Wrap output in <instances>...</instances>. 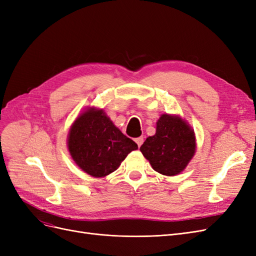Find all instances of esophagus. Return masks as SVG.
<instances>
[{
    "label": "esophagus",
    "mask_w": 256,
    "mask_h": 256,
    "mask_svg": "<svg viewBox=\"0 0 256 256\" xmlns=\"http://www.w3.org/2000/svg\"><path fill=\"white\" fill-rule=\"evenodd\" d=\"M143 142H144L143 136H140V138H136V143L138 144V147H140V146L143 144Z\"/></svg>",
    "instance_id": "obj_1"
}]
</instances>
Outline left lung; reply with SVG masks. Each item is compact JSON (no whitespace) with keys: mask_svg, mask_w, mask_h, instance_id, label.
I'll list each match as a JSON object with an SVG mask.
<instances>
[{"mask_svg":"<svg viewBox=\"0 0 256 256\" xmlns=\"http://www.w3.org/2000/svg\"><path fill=\"white\" fill-rule=\"evenodd\" d=\"M196 148L194 131L189 124L178 115L162 114L156 134L146 138L140 150L154 171L174 176L188 166Z\"/></svg>","mask_w":256,"mask_h":256,"instance_id":"left-lung-1","label":"left lung"}]
</instances>
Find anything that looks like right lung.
Wrapping results in <instances>:
<instances>
[{"label":"right lung","mask_w":256,"mask_h":256,"mask_svg":"<svg viewBox=\"0 0 256 256\" xmlns=\"http://www.w3.org/2000/svg\"><path fill=\"white\" fill-rule=\"evenodd\" d=\"M68 150L74 161L92 177L116 171L138 145L122 134L104 110L90 108L79 115L68 134Z\"/></svg>","instance_id":"1"}]
</instances>
